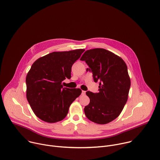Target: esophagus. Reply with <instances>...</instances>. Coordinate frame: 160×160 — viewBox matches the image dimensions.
Listing matches in <instances>:
<instances>
[{"label": "esophagus", "instance_id": "34e87169", "mask_svg": "<svg viewBox=\"0 0 160 160\" xmlns=\"http://www.w3.org/2000/svg\"><path fill=\"white\" fill-rule=\"evenodd\" d=\"M85 93H86L85 91H84V90H82V95H85Z\"/></svg>", "mask_w": 160, "mask_h": 160}]
</instances>
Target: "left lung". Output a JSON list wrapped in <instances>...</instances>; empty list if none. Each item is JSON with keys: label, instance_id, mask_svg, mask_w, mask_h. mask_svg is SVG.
Masks as SVG:
<instances>
[{"label": "left lung", "instance_id": "1", "mask_svg": "<svg viewBox=\"0 0 160 160\" xmlns=\"http://www.w3.org/2000/svg\"><path fill=\"white\" fill-rule=\"evenodd\" d=\"M88 66L94 81L99 82V92L87 91L90 103L84 108L87 118L98 124H106L116 119L127 99L130 80L127 66L119 56L104 49L86 51L80 58Z\"/></svg>", "mask_w": 160, "mask_h": 160}]
</instances>
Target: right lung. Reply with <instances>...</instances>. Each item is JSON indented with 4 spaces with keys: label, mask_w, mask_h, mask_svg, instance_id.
Returning <instances> with one entry per match:
<instances>
[{
    "label": "right lung",
    "mask_w": 160,
    "mask_h": 160,
    "mask_svg": "<svg viewBox=\"0 0 160 160\" xmlns=\"http://www.w3.org/2000/svg\"><path fill=\"white\" fill-rule=\"evenodd\" d=\"M84 51L53 52L32 64L26 78L27 98L40 120L48 123L61 121L81 94L80 88L63 87L62 82L71 78L72 66Z\"/></svg>",
    "instance_id": "1"
}]
</instances>
